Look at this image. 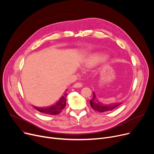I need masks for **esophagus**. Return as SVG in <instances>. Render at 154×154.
Wrapping results in <instances>:
<instances>
[{
	"instance_id": "esophagus-1",
	"label": "esophagus",
	"mask_w": 154,
	"mask_h": 154,
	"mask_svg": "<svg viewBox=\"0 0 154 154\" xmlns=\"http://www.w3.org/2000/svg\"><path fill=\"white\" fill-rule=\"evenodd\" d=\"M82 86H83L82 84H81V83H79V82H78V83H76L73 85V87H74V88H81V87H82Z\"/></svg>"
}]
</instances>
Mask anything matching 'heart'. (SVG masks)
Masks as SVG:
<instances>
[{"instance_id": "obj_1", "label": "heart", "mask_w": 154, "mask_h": 154, "mask_svg": "<svg viewBox=\"0 0 154 154\" xmlns=\"http://www.w3.org/2000/svg\"><path fill=\"white\" fill-rule=\"evenodd\" d=\"M104 59V57L102 55L98 53H94L89 55L82 63V66L85 68L91 67L99 61Z\"/></svg>"}]
</instances>
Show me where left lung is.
Returning <instances> with one entry per match:
<instances>
[{
  "instance_id": "obj_1",
  "label": "left lung",
  "mask_w": 154,
  "mask_h": 154,
  "mask_svg": "<svg viewBox=\"0 0 154 154\" xmlns=\"http://www.w3.org/2000/svg\"><path fill=\"white\" fill-rule=\"evenodd\" d=\"M89 102H90V105H91L93 109L95 111H97L99 112H109V111H112L113 109H115L117 107H119L122 103V102L119 103H113V104H103L98 100L94 92H93V99Z\"/></svg>"
}]
</instances>
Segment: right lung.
Masks as SVG:
<instances>
[{"instance_id":"1","label":"right lung","mask_w":154,"mask_h":154,"mask_svg":"<svg viewBox=\"0 0 154 154\" xmlns=\"http://www.w3.org/2000/svg\"><path fill=\"white\" fill-rule=\"evenodd\" d=\"M67 90L66 92L67 91ZM66 96L67 93H65L64 95L61 96V97L59 99V101L57 103L48 107H37L35 106L33 107L37 111L42 113L48 115H57L65 109L66 103Z\"/></svg>"}]
</instances>
